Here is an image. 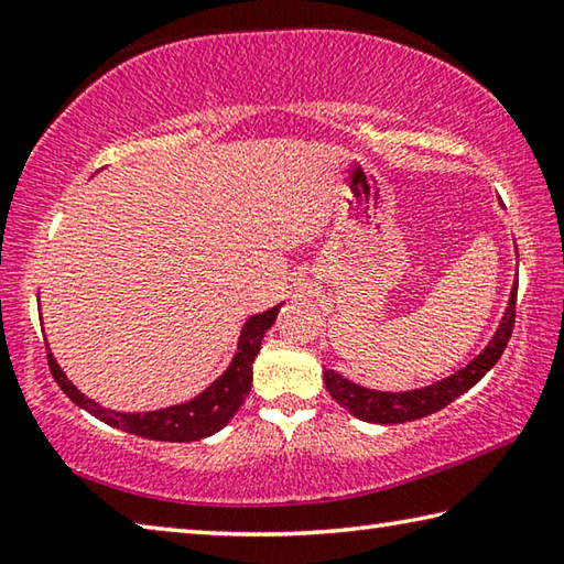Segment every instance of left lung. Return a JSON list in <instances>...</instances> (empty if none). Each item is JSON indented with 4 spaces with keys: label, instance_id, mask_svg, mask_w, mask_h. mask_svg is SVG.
<instances>
[{
    "label": "left lung",
    "instance_id": "1",
    "mask_svg": "<svg viewBox=\"0 0 564 564\" xmlns=\"http://www.w3.org/2000/svg\"><path fill=\"white\" fill-rule=\"evenodd\" d=\"M514 303H518V285H514L510 293V303L508 308H505L502 323L500 328L495 330L488 348L451 378L437 380V383L417 388V390H408V393H380V390H370V388L350 383L348 378L338 376L336 370H323V380H326L328 393L338 405L346 408L350 415L368 420V423L395 425V423H408V420H417V417L437 413L441 408L451 405L455 398L467 393V390H470L477 380H480L495 366V362L500 360L502 350L508 348V340L512 336Z\"/></svg>",
    "mask_w": 564,
    "mask_h": 564
}]
</instances>
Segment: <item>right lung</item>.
<instances>
[{
  "label": "right lung",
  "instance_id": "1",
  "mask_svg": "<svg viewBox=\"0 0 564 564\" xmlns=\"http://www.w3.org/2000/svg\"><path fill=\"white\" fill-rule=\"evenodd\" d=\"M281 305L275 308L259 313V316H251L246 321L241 330V340H238V352L231 360L226 373L214 380L202 395L188 400L184 405H171L164 410H151V413H117V410H107L97 403H91L89 398H84L79 390H76L62 368L56 366V360L50 350H46V360H50V370L66 395H69L76 405L89 410L94 417L104 420V423L111 427H119V431L133 433L139 437H149V441H164V443H191L202 441L206 435H214L236 415V410L243 405V400L251 390L253 380V360L261 350V340L265 330L273 326L275 316H279Z\"/></svg>",
  "mask_w": 564,
  "mask_h": 564
}]
</instances>
